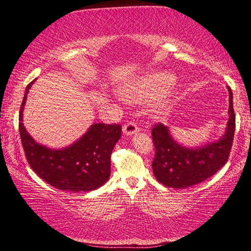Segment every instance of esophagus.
Here are the masks:
<instances>
[{
  "instance_id": "1",
  "label": "esophagus",
  "mask_w": 251,
  "mask_h": 251,
  "mask_svg": "<svg viewBox=\"0 0 251 251\" xmlns=\"http://www.w3.org/2000/svg\"><path fill=\"white\" fill-rule=\"evenodd\" d=\"M138 129H139L138 126L133 122L127 123V124L123 126V133H124V135H126V136H131V135L136 134L138 131Z\"/></svg>"
}]
</instances>
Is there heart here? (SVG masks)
Wrapping results in <instances>:
<instances>
[{
    "instance_id": "1",
    "label": "heart",
    "mask_w": 251,
    "mask_h": 251,
    "mask_svg": "<svg viewBox=\"0 0 251 251\" xmlns=\"http://www.w3.org/2000/svg\"><path fill=\"white\" fill-rule=\"evenodd\" d=\"M174 76L165 72H151L123 83L117 95L127 103H143L151 100V110L157 116H166L177 96Z\"/></svg>"
}]
</instances>
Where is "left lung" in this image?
<instances>
[{
    "label": "left lung",
    "mask_w": 251,
    "mask_h": 251,
    "mask_svg": "<svg viewBox=\"0 0 251 251\" xmlns=\"http://www.w3.org/2000/svg\"><path fill=\"white\" fill-rule=\"evenodd\" d=\"M229 92V118L225 134L218 141L198 147H186L177 143L167 126L156 124L151 130L155 157L151 167L156 179L166 187L184 189L215 175L230 154L236 117L232 107V92Z\"/></svg>",
    "instance_id": "obj_1"
}]
</instances>
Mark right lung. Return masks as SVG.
<instances>
[{
  "label": "right lung",
  "instance_id": "add662e5",
  "mask_svg": "<svg viewBox=\"0 0 251 251\" xmlns=\"http://www.w3.org/2000/svg\"><path fill=\"white\" fill-rule=\"evenodd\" d=\"M29 83L20 109V136L29 166L49 185L71 193L91 192L110 176V155L121 138V125L95 123L72 145L54 150L36 143L25 129L23 110Z\"/></svg>",
  "mask_w": 251,
  "mask_h": 251
}]
</instances>
